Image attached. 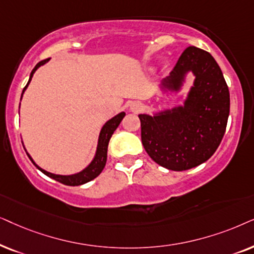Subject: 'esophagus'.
<instances>
[{
    "label": "esophagus",
    "mask_w": 254,
    "mask_h": 254,
    "mask_svg": "<svg viewBox=\"0 0 254 254\" xmlns=\"http://www.w3.org/2000/svg\"><path fill=\"white\" fill-rule=\"evenodd\" d=\"M143 110V104L138 101H134V102H131L130 104V111L132 113H139V111Z\"/></svg>",
    "instance_id": "obj_1"
}]
</instances>
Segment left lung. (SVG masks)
I'll list each match as a JSON object with an SVG mask.
<instances>
[{
	"mask_svg": "<svg viewBox=\"0 0 254 254\" xmlns=\"http://www.w3.org/2000/svg\"><path fill=\"white\" fill-rule=\"evenodd\" d=\"M194 76L182 104L138 115L147 154L172 171H186L207 161L224 136L230 113L229 88L214 57L189 46L158 87L161 96L179 94L188 74Z\"/></svg>",
	"mask_w": 254,
	"mask_h": 254,
	"instance_id": "8db88e82",
	"label": "left lung"
}]
</instances>
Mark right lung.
I'll list each match as a JSON object with an SVG mask.
<instances>
[{"label":"right lung","instance_id":"right-lung-1","mask_svg":"<svg viewBox=\"0 0 254 254\" xmlns=\"http://www.w3.org/2000/svg\"><path fill=\"white\" fill-rule=\"evenodd\" d=\"M50 62V58L49 59H45V60H42V62L37 64L35 66V68L32 69L31 74H30V77H29V81L28 83H26V86L24 87V89H23L22 92V95H21V101H22V97H23V94L26 90V88H28L29 83L31 82L32 80V76L33 74L36 73V70L39 68L40 66H44L46 63ZM21 107V106H19ZM125 116V113L124 111H122V113L117 114L116 116H114L113 118H110L109 121H107L106 123L103 124L102 129L100 131V134H99V139H97V146H96V151H95V155H94L93 160L89 162V164L87 165L86 167L83 168L82 171L77 172V173H74V174H68V175H63V174H54V173H51V172H47L45 170H43L42 167H39L38 165L36 164L35 160L31 158V155L29 154V152L26 151L25 148V152L26 154L29 155L30 160L33 162V165L38 168V170L44 173L45 175H47L49 178H52L54 180L62 182L64 185H67V186H80V185H83V184H87V182L92 181L95 179L96 177H99L101 174V172L103 171L104 166H106V162H107V152H108V144H109V140L111 136H113V133L115 132V130L117 129L118 125L122 122ZM23 143V141H22ZM23 146H24V144H23Z\"/></svg>","mask_w":254,"mask_h":254}]
</instances>
